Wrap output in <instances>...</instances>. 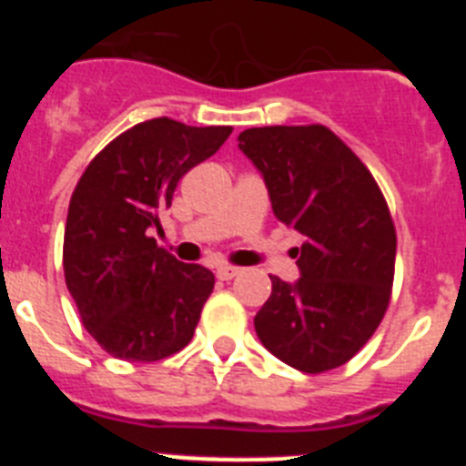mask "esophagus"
<instances>
[{
	"mask_svg": "<svg viewBox=\"0 0 466 466\" xmlns=\"http://www.w3.org/2000/svg\"><path fill=\"white\" fill-rule=\"evenodd\" d=\"M236 275H240V268H233V266H219L217 268V278L219 279H233Z\"/></svg>",
	"mask_w": 466,
	"mask_h": 466,
	"instance_id": "obj_1",
	"label": "esophagus"
}]
</instances>
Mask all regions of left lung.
Instances as JSON below:
<instances>
[{"label":"left lung","instance_id":"1","mask_svg":"<svg viewBox=\"0 0 466 466\" xmlns=\"http://www.w3.org/2000/svg\"><path fill=\"white\" fill-rule=\"evenodd\" d=\"M238 149L268 188L278 221L306 238L296 282L270 275L254 317L258 340L284 364L322 373L360 352L390 303L397 236L364 163L324 126L249 127Z\"/></svg>","mask_w":466,"mask_h":466}]
</instances>
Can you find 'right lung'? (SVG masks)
<instances>
[{
	"instance_id": "add662e5",
	"label": "right lung",
	"mask_w": 466,
	"mask_h": 466,
	"mask_svg": "<svg viewBox=\"0 0 466 466\" xmlns=\"http://www.w3.org/2000/svg\"><path fill=\"white\" fill-rule=\"evenodd\" d=\"M228 126L137 123L90 160L69 200L65 282L84 327L109 355L156 361L188 345L214 275L156 245L177 182L219 151Z\"/></svg>"
}]
</instances>
